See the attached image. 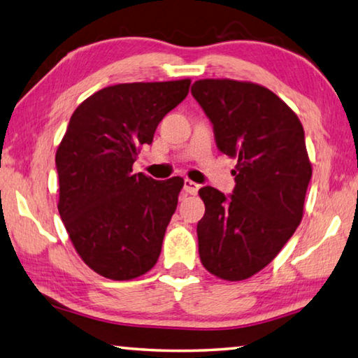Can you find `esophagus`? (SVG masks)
Here are the masks:
<instances>
[{"instance_id": "1", "label": "esophagus", "mask_w": 358, "mask_h": 358, "mask_svg": "<svg viewBox=\"0 0 358 358\" xmlns=\"http://www.w3.org/2000/svg\"><path fill=\"white\" fill-rule=\"evenodd\" d=\"M184 190L187 193H190V195H196L198 190H199V184L193 182V180H190V179H185L184 180Z\"/></svg>"}]
</instances>
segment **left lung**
Instances as JSON below:
<instances>
[{
  "instance_id": "left-lung-1",
  "label": "left lung",
  "mask_w": 358,
  "mask_h": 358,
  "mask_svg": "<svg viewBox=\"0 0 358 358\" xmlns=\"http://www.w3.org/2000/svg\"><path fill=\"white\" fill-rule=\"evenodd\" d=\"M192 96L214 125L217 148L237 159L233 195L199 190V258L215 277L241 281L262 271L302 222L311 179L305 131L277 94L250 81L198 80Z\"/></svg>"
}]
</instances>
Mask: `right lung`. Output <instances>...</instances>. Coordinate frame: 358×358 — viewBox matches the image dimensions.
<instances>
[{"instance_id": "add662e5", "label": "right lung", "mask_w": 358, "mask_h": 358, "mask_svg": "<svg viewBox=\"0 0 358 358\" xmlns=\"http://www.w3.org/2000/svg\"><path fill=\"white\" fill-rule=\"evenodd\" d=\"M190 80L103 87L78 105L56 150L58 210L80 258L105 278L134 280L155 266L182 178L155 180L131 166Z\"/></svg>"}]
</instances>
